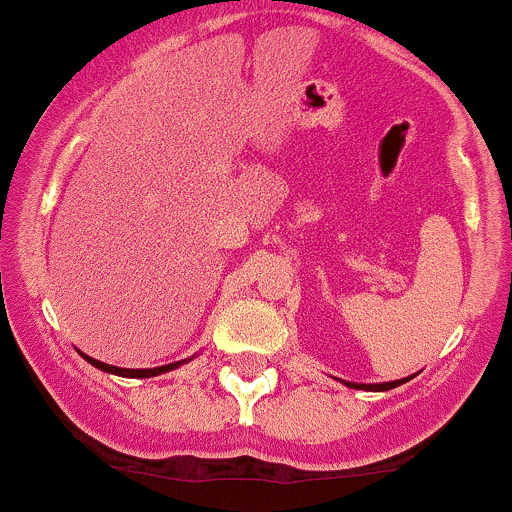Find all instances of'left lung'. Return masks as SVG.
Returning a JSON list of instances; mask_svg holds the SVG:
<instances>
[{
  "label": "left lung",
  "mask_w": 512,
  "mask_h": 512,
  "mask_svg": "<svg viewBox=\"0 0 512 512\" xmlns=\"http://www.w3.org/2000/svg\"><path fill=\"white\" fill-rule=\"evenodd\" d=\"M405 381H408V378H400V381H388V383H349V381H344V386L356 388V390H390Z\"/></svg>",
  "instance_id": "8db88e82"
}]
</instances>
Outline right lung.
Masks as SVG:
<instances>
[{"label":"right lung","mask_w":512,"mask_h":512,"mask_svg":"<svg viewBox=\"0 0 512 512\" xmlns=\"http://www.w3.org/2000/svg\"><path fill=\"white\" fill-rule=\"evenodd\" d=\"M82 359H85L87 364H92L95 368H100V371L114 373V376H124V378H151V376H161V373H168V371H173V368H178V366L185 364V361H173V364L158 366V368H119V366L102 364V361L92 359V356H87V354H82Z\"/></svg>","instance_id":"1"}]
</instances>
